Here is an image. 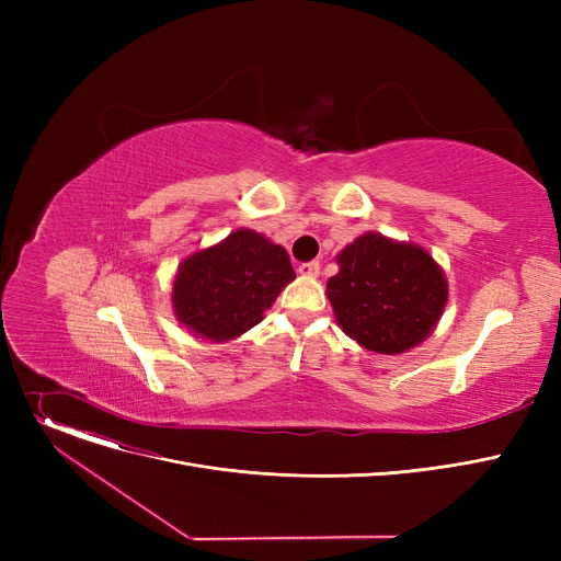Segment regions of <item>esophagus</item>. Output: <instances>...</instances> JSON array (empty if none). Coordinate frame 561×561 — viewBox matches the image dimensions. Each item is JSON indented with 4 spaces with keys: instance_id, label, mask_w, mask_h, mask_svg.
I'll use <instances>...</instances> for the list:
<instances>
[{
    "instance_id": "obj_1",
    "label": "esophagus",
    "mask_w": 561,
    "mask_h": 561,
    "mask_svg": "<svg viewBox=\"0 0 561 561\" xmlns=\"http://www.w3.org/2000/svg\"><path fill=\"white\" fill-rule=\"evenodd\" d=\"M298 273H300V275H305V277H318V273H320V263H318V261L302 263L300 268H298Z\"/></svg>"
}]
</instances>
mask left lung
Here are the masks:
<instances>
[{
  "label": "left lung",
  "instance_id": "8db88e82",
  "mask_svg": "<svg viewBox=\"0 0 561 561\" xmlns=\"http://www.w3.org/2000/svg\"><path fill=\"white\" fill-rule=\"evenodd\" d=\"M328 298L339 328L377 355L421 345L448 305V279L434 256L411 241L366 231L339 254Z\"/></svg>",
  "mask_w": 561,
  "mask_h": 561
}]
</instances>
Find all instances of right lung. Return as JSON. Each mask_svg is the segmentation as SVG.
<instances>
[{"label": "right lung", "instance_id": "1", "mask_svg": "<svg viewBox=\"0 0 561 561\" xmlns=\"http://www.w3.org/2000/svg\"><path fill=\"white\" fill-rule=\"evenodd\" d=\"M293 279L288 252L243 227L180 263L170 290L172 313L193 336L225 343L259 325Z\"/></svg>", "mask_w": 561, "mask_h": 561}]
</instances>
